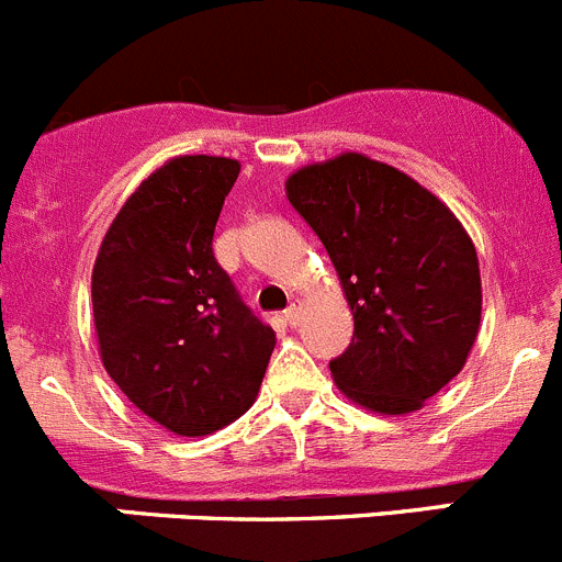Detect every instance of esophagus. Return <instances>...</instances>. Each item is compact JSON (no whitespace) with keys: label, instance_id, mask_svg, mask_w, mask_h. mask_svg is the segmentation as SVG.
<instances>
[{"label":"esophagus","instance_id":"1","mask_svg":"<svg viewBox=\"0 0 562 562\" xmlns=\"http://www.w3.org/2000/svg\"><path fill=\"white\" fill-rule=\"evenodd\" d=\"M302 322V302H291V307L285 311V324L288 327H299Z\"/></svg>","mask_w":562,"mask_h":562}]
</instances>
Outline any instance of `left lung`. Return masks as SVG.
Here are the masks:
<instances>
[{"label":"left lung","instance_id":"1","mask_svg":"<svg viewBox=\"0 0 562 562\" xmlns=\"http://www.w3.org/2000/svg\"><path fill=\"white\" fill-rule=\"evenodd\" d=\"M285 193L352 307V344L329 360L338 387L382 416L418 411L460 374L480 329L469 233L435 193L358 151L299 169Z\"/></svg>","mask_w":562,"mask_h":562}]
</instances>
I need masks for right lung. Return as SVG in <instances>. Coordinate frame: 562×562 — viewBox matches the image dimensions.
I'll return each instance as SVG.
<instances>
[{
    "mask_svg": "<svg viewBox=\"0 0 562 562\" xmlns=\"http://www.w3.org/2000/svg\"><path fill=\"white\" fill-rule=\"evenodd\" d=\"M238 171V160L210 155L160 166L119 210L93 263L104 369L140 413L186 438L249 411L277 344L213 255Z\"/></svg>",
    "mask_w": 562,
    "mask_h": 562,
    "instance_id": "1",
    "label": "right lung"
}]
</instances>
